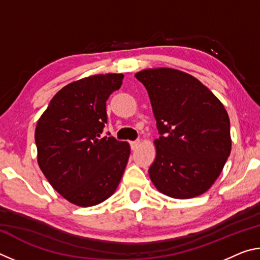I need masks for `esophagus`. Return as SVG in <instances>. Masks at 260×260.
<instances>
[{"label":"esophagus","instance_id":"1","mask_svg":"<svg viewBox=\"0 0 260 260\" xmlns=\"http://www.w3.org/2000/svg\"><path fill=\"white\" fill-rule=\"evenodd\" d=\"M141 144V141L138 140V141H133V142H131V147H132V150H136L140 147Z\"/></svg>","mask_w":260,"mask_h":260}]
</instances>
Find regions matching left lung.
Segmentation results:
<instances>
[{
    "label": "left lung",
    "instance_id": "8db88e82",
    "mask_svg": "<svg viewBox=\"0 0 260 260\" xmlns=\"http://www.w3.org/2000/svg\"><path fill=\"white\" fill-rule=\"evenodd\" d=\"M135 78L147 88L160 134L149 169L153 186L179 200L208 191L232 150L223 104L199 79L177 69H147Z\"/></svg>",
    "mask_w": 260,
    "mask_h": 260
}]
</instances>
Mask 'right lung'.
Wrapping results in <instances>:
<instances>
[{
    "label": "right lung",
    "mask_w": 260,
    "mask_h": 260,
    "mask_svg": "<svg viewBox=\"0 0 260 260\" xmlns=\"http://www.w3.org/2000/svg\"><path fill=\"white\" fill-rule=\"evenodd\" d=\"M122 73L95 74L73 81L52 98L35 127L38 164L55 190L82 208L113 195L131 147L101 138L107 100L122 83Z\"/></svg>",
    "instance_id": "right-lung-1"
}]
</instances>
